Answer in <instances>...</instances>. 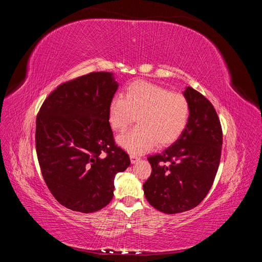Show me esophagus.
<instances>
[{"instance_id": "34e87169", "label": "esophagus", "mask_w": 262, "mask_h": 262, "mask_svg": "<svg viewBox=\"0 0 262 262\" xmlns=\"http://www.w3.org/2000/svg\"><path fill=\"white\" fill-rule=\"evenodd\" d=\"M130 158H131V163L132 164H136V163H138L140 161V157L138 155H134V154H131Z\"/></svg>"}]
</instances>
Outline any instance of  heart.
Returning <instances> with one entry per match:
<instances>
[{
  "instance_id": "1",
  "label": "heart",
  "mask_w": 262,
  "mask_h": 262,
  "mask_svg": "<svg viewBox=\"0 0 262 262\" xmlns=\"http://www.w3.org/2000/svg\"><path fill=\"white\" fill-rule=\"evenodd\" d=\"M189 115L185 95L145 81L130 84L124 97L118 95L109 106V122L114 130L123 131L134 119L138 121L118 138L119 144L133 153L145 152L155 143H171L185 130Z\"/></svg>"
}]
</instances>
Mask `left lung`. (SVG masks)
Returning a JSON list of instances; mask_svg holds the SVG:
<instances>
[{"label": "left lung", "mask_w": 262, "mask_h": 262, "mask_svg": "<svg viewBox=\"0 0 262 262\" xmlns=\"http://www.w3.org/2000/svg\"><path fill=\"white\" fill-rule=\"evenodd\" d=\"M190 115L177 141L147 157L152 173L144 182L148 203L166 214L195 208L208 194L221 160L223 132L216 110L201 93L187 87Z\"/></svg>", "instance_id": "1"}]
</instances>
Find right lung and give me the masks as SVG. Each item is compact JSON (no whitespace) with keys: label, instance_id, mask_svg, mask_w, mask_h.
I'll return each mask as SVG.
<instances>
[{"label":"right lung","instance_id":"right-lung-1","mask_svg":"<svg viewBox=\"0 0 262 262\" xmlns=\"http://www.w3.org/2000/svg\"><path fill=\"white\" fill-rule=\"evenodd\" d=\"M117 90L113 73L92 72L60 84L39 109L35 141L42 177L55 200L72 211L106 207L116 173L130 165L108 121Z\"/></svg>","mask_w":262,"mask_h":262}]
</instances>
